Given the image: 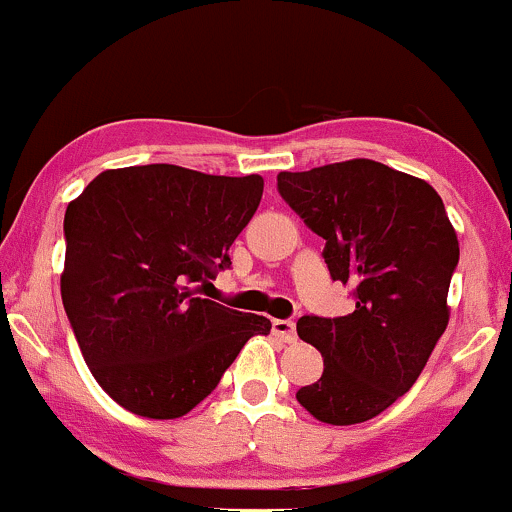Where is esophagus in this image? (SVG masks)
Returning a JSON list of instances; mask_svg holds the SVG:
<instances>
[{"label": "esophagus", "instance_id": "1", "mask_svg": "<svg viewBox=\"0 0 512 512\" xmlns=\"http://www.w3.org/2000/svg\"><path fill=\"white\" fill-rule=\"evenodd\" d=\"M272 330L276 337L281 339V342H286V344L296 342V325H293V320H274Z\"/></svg>", "mask_w": 512, "mask_h": 512}]
</instances>
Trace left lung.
I'll list each match as a JSON object with an SVG mask.
<instances>
[{"label": "left lung", "mask_w": 512, "mask_h": 512, "mask_svg": "<svg viewBox=\"0 0 512 512\" xmlns=\"http://www.w3.org/2000/svg\"><path fill=\"white\" fill-rule=\"evenodd\" d=\"M276 190L325 238L330 276L356 301L349 315L298 320L325 370L296 399L325 424H361L411 390L448 327L455 228L428 182L368 158L279 173Z\"/></svg>", "instance_id": "8db88e82"}]
</instances>
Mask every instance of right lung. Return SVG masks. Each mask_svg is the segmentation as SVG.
<instances>
[{"instance_id":"obj_1","label":"right lung","mask_w":512,"mask_h":512,"mask_svg":"<svg viewBox=\"0 0 512 512\" xmlns=\"http://www.w3.org/2000/svg\"><path fill=\"white\" fill-rule=\"evenodd\" d=\"M260 175L151 163L93 178L64 214L62 303L98 385L146 419H178L214 392L262 315L197 296L231 267L260 207Z\"/></svg>"}]
</instances>
